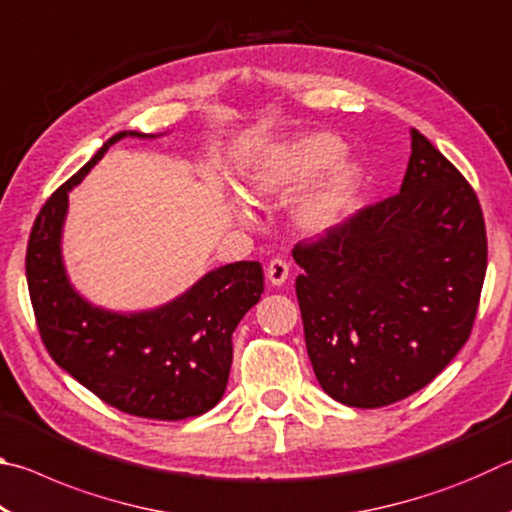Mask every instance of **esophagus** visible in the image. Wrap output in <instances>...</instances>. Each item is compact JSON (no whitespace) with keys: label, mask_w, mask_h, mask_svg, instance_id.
<instances>
[{"label":"esophagus","mask_w":512,"mask_h":512,"mask_svg":"<svg viewBox=\"0 0 512 512\" xmlns=\"http://www.w3.org/2000/svg\"><path fill=\"white\" fill-rule=\"evenodd\" d=\"M287 277H289V264L284 262V259L275 257V259H271V262H268L266 280L271 282L273 287H282V284L287 282Z\"/></svg>","instance_id":"esophagus-1"}]
</instances>
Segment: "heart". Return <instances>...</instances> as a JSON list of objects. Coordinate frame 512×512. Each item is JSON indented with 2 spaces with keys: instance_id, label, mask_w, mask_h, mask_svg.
Masks as SVG:
<instances>
[{
  "instance_id": "b5f03b06",
  "label": "heart",
  "mask_w": 512,
  "mask_h": 512,
  "mask_svg": "<svg viewBox=\"0 0 512 512\" xmlns=\"http://www.w3.org/2000/svg\"><path fill=\"white\" fill-rule=\"evenodd\" d=\"M345 142L334 133H307L264 146L246 164L244 189L257 201H284L319 175L296 207V223L311 235L334 228L350 212L361 183V164L348 158ZM235 219L246 223L248 210L232 203Z\"/></svg>"
}]
</instances>
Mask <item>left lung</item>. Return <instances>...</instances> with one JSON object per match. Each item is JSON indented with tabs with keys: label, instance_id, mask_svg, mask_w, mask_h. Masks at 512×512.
Wrapping results in <instances>:
<instances>
[{
	"label": "left lung",
	"instance_id": "obj_1",
	"mask_svg": "<svg viewBox=\"0 0 512 512\" xmlns=\"http://www.w3.org/2000/svg\"><path fill=\"white\" fill-rule=\"evenodd\" d=\"M293 259L320 388L379 409L427 386L470 339L488 241L472 187L411 128L400 194L298 244Z\"/></svg>",
	"mask_w": 512,
	"mask_h": 512
}]
</instances>
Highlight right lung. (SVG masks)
Listing matches in <instances>:
<instances>
[{"mask_svg": "<svg viewBox=\"0 0 512 512\" xmlns=\"http://www.w3.org/2000/svg\"><path fill=\"white\" fill-rule=\"evenodd\" d=\"M162 135L119 131L51 194L31 230L27 282L42 343L60 368L128 415L185 420L210 411L225 393L232 332L264 291L259 262L214 268L160 307L117 311L76 291L63 259L69 192L112 144Z\"/></svg>", "mask_w": 512, "mask_h": 512, "instance_id": "add662e5", "label": "right lung"}]
</instances>
